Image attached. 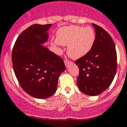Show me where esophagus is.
Returning a JSON list of instances; mask_svg holds the SVG:
<instances>
[{
	"label": "esophagus",
	"mask_w": 127,
	"mask_h": 127,
	"mask_svg": "<svg viewBox=\"0 0 127 127\" xmlns=\"http://www.w3.org/2000/svg\"><path fill=\"white\" fill-rule=\"evenodd\" d=\"M64 63H65V65L66 66H68L69 65H70V64H72V62H71L70 61H69V60H67V59H65V61H64Z\"/></svg>",
	"instance_id": "obj_1"
}]
</instances>
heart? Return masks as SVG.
Returning a JSON list of instances; mask_svg holds the SVG:
<instances>
[{
	"label": "heart",
	"mask_w": 127,
	"mask_h": 127,
	"mask_svg": "<svg viewBox=\"0 0 127 127\" xmlns=\"http://www.w3.org/2000/svg\"><path fill=\"white\" fill-rule=\"evenodd\" d=\"M57 41L64 46L68 45L67 52L73 59H79L87 54L95 41V32L91 27L70 26L60 29L57 34ZM54 46L58 43L54 42Z\"/></svg>",
	"instance_id": "1"
}]
</instances>
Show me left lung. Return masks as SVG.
<instances>
[{
    "mask_svg": "<svg viewBox=\"0 0 127 127\" xmlns=\"http://www.w3.org/2000/svg\"><path fill=\"white\" fill-rule=\"evenodd\" d=\"M95 41L90 52L75 61L79 68L78 86L82 93L97 96L110 86L117 70V52L111 36L102 28L93 23Z\"/></svg>",
    "mask_w": 127,
    "mask_h": 127,
    "instance_id": "1",
    "label": "left lung"
}]
</instances>
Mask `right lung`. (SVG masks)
Listing matches in <instances>:
<instances>
[{
	"mask_svg": "<svg viewBox=\"0 0 127 127\" xmlns=\"http://www.w3.org/2000/svg\"><path fill=\"white\" fill-rule=\"evenodd\" d=\"M51 26H30L19 35L12 49L13 68L18 83L26 93L37 99L55 93L59 77L66 68L61 57L42 46Z\"/></svg>",
	"mask_w": 127,
	"mask_h": 127,
	"instance_id": "add662e5",
	"label": "right lung"
}]
</instances>
